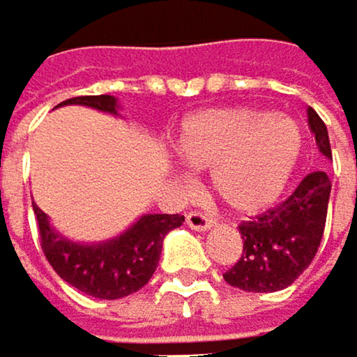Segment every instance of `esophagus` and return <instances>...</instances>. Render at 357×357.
Listing matches in <instances>:
<instances>
[{
  "label": "esophagus",
  "mask_w": 357,
  "mask_h": 357,
  "mask_svg": "<svg viewBox=\"0 0 357 357\" xmlns=\"http://www.w3.org/2000/svg\"><path fill=\"white\" fill-rule=\"evenodd\" d=\"M186 223L190 229H197V231H206L214 225V221L210 217H206V214L202 212H190L188 217H186Z\"/></svg>",
  "instance_id": "obj_1"
}]
</instances>
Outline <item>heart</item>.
<instances>
[{
    "mask_svg": "<svg viewBox=\"0 0 357 357\" xmlns=\"http://www.w3.org/2000/svg\"><path fill=\"white\" fill-rule=\"evenodd\" d=\"M303 149L293 119L258 108H210L192 114L177 134V153L210 169V186L227 208L253 217L286 190Z\"/></svg>",
    "mask_w": 357,
    "mask_h": 357,
    "instance_id": "obj_1",
    "label": "heart"
}]
</instances>
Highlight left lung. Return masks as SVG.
I'll return each mask as SVG.
<instances>
[{"label":"left lung","instance_id":"8db88e82","mask_svg":"<svg viewBox=\"0 0 357 357\" xmlns=\"http://www.w3.org/2000/svg\"><path fill=\"white\" fill-rule=\"evenodd\" d=\"M307 126L319 151L332 160L327 128L312 108H307ZM330 192L332 182L325 171L307 173L286 202L241 223L243 253L238 262L223 273V280L249 293H275L288 288L317 256Z\"/></svg>","mask_w":357,"mask_h":357}]
</instances>
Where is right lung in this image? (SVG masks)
Returning a JSON list of instances; mask_svg holds the SVG:
<instances>
[{
    "mask_svg": "<svg viewBox=\"0 0 357 357\" xmlns=\"http://www.w3.org/2000/svg\"><path fill=\"white\" fill-rule=\"evenodd\" d=\"M69 104L119 114L116 99L112 95L71 97L58 106ZM34 214L43 253L54 271L84 295L97 299H121L143 288L160 260L165 236L184 223L182 214H143L119 236L106 243L82 245L58 234L36 204Z\"/></svg>",
    "mask_w": 357,
    "mask_h": 357,
    "instance_id": "obj_1",
    "label": "right lung"
}]
</instances>
